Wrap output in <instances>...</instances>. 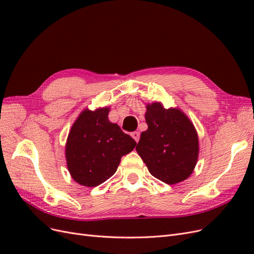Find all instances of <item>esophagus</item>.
Returning <instances> with one entry per match:
<instances>
[{"mask_svg": "<svg viewBox=\"0 0 254 254\" xmlns=\"http://www.w3.org/2000/svg\"><path fill=\"white\" fill-rule=\"evenodd\" d=\"M131 136L133 137L134 141L137 143V142H139V140H140V132L139 131H134V132L131 133Z\"/></svg>", "mask_w": 254, "mask_h": 254, "instance_id": "34e87169", "label": "esophagus"}]
</instances>
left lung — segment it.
<instances>
[{"label":"left lung","mask_w":254,"mask_h":254,"mask_svg":"<svg viewBox=\"0 0 254 254\" xmlns=\"http://www.w3.org/2000/svg\"><path fill=\"white\" fill-rule=\"evenodd\" d=\"M145 114L148 129L141 133L136 151L155 178L167 184L186 180L198 158V136L194 125L178 109L148 105Z\"/></svg>","instance_id":"left-lung-1"}]
</instances>
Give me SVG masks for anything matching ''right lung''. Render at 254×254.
Wrapping results in <instances>:
<instances>
[{
	"instance_id": "1",
	"label": "right lung",
	"mask_w": 254,
	"mask_h": 254,
	"mask_svg": "<svg viewBox=\"0 0 254 254\" xmlns=\"http://www.w3.org/2000/svg\"><path fill=\"white\" fill-rule=\"evenodd\" d=\"M108 108L84 110L67 136L65 157L72 178L81 186L96 187L117 172L121 158L136 145L119 125L108 121Z\"/></svg>"
}]
</instances>
